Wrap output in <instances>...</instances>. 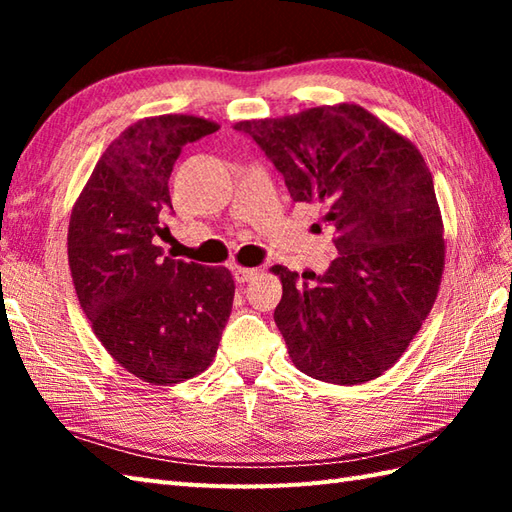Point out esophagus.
Listing matches in <instances>:
<instances>
[{
	"mask_svg": "<svg viewBox=\"0 0 512 512\" xmlns=\"http://www.w3.org/2000/svg\"><path fill=\"white\" fill-rule=\"evenodd\" d=\"M233 277L237 284H246V281H253L257 277V268H244V266H235L233 268Z\"/></svg>",
	"mask_w": 512,
	"mask_h": 512,
	"instance_id": "obj_1",
	"label": "esophagus"
}]
</instances>
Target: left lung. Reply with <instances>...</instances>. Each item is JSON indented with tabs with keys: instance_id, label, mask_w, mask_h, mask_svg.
Masks as SVG:
<instances>
[{
	"instance_id": "1",
	"label": "left lung",
	"mask_w": 512,
	"mask_h": 512,
	"mask_svg": "<svg viewBox=\"0 0 512 512\" xmlns=\"http://www.w3.org/2000/svg\"><path fill=\"white\" fill-rule=\"evenodd\" d=\"M284 173L290 198L321 204L339 257L325 275L281 279L275 323L297 369L363 385L407 352L436 303L444 224L418 147L356 103L235 123ZM315 284L310 285L309 279Z\"/></svg>"
}]
</instances>
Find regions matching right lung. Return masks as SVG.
Returning a JSON list of instances; mask_svg holds the SVG:
<instances>
[{
    "mask_svg": "<svg viewBox=\"0 0 512 512\" xmlns=\"http://www.w3.org/2000/svg\"><path fill=\"white\" fill-rule=\"evenodd\" d=\"M217 129L191 114L140 118L107 145L72 206L76 297L107 354L149 385L202 374L233 308L231 270L162 257L154 244L169 231L173 162Z\"/></svg>",
    "mask_w": 512,
    "mask_h": 512,
    "instance_id": "1",
    "label": "right lung"
}]
</instances>
